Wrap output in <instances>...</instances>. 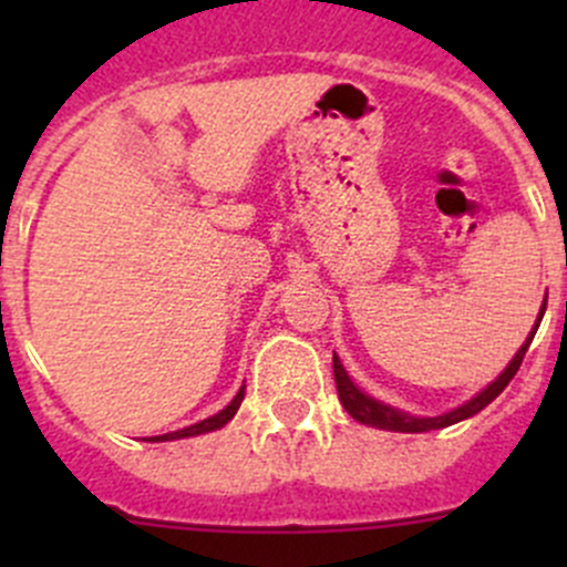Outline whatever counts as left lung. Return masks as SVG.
<instances>
[{
    "label": "left lung",
    "instance_id": "left-lung-1",
    "mask_svg": "<svg viewBox=\"0 0 567 567\" xmlns=\"http://www.w3.org/2000/svg\"><path fill=\"white\" fill-rule=\"evenodd\" d=\"M543 312H546V301L540 305V312H537L535 326H532V331L527 334V340H524V346L516 351V357L511 359V364H507V368L502 370V373L496 375V379L491 381L485 390H480L477 394H474L472 400H466V403H461L458 409L447 411V414H439V416H414V414H409V411H400V409H394V405H386V403H381V400L364 394L357 384H353L351 375H348V370L342 368L340 357L334 353V381H337V394H340L342 409H346L353 420L362 422V425L381 427V431H394V433L439 431V427H450V425H455V422L468 420V416H474L477 411H483L491 400L499 398V392L505 390V386L513 381V375L518 373L524 353H527L532 337H535L537 326H540Z\"/></svg>",
    "mask_w": 567,
    "mask_h": 567
}]
</instances>
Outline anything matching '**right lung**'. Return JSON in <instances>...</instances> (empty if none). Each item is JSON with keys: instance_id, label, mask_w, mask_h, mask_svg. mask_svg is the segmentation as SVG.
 I'll return each mask as SVG.
<instances>
[{"instance_id": "add662e5", "label": "right lung", "mask_w": 567, "mask_h": 567, "mask_svg": "<svg viewBox=\"0 0 567 567\" xmlns=\"http://www.w3.org/2000/svg\"><path fill=\"white\" fill-rule=\"evenodd\" d=\"M244 392H247V386H241V390L236 392V398L230 400V403L225 405V409L219 411V414L208 416V420H199L194 422V425L188 427H181V431H173V433H162V436H151L147 442H175V439H188V436H203V433H210V431H219V427H225L227 422L236 416V411L241 409V400H244Z\"/></svg>"}]
</instances>
